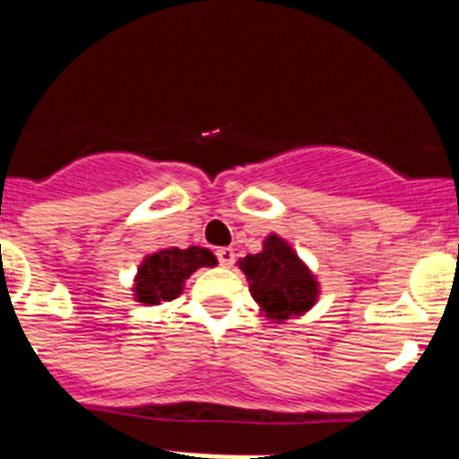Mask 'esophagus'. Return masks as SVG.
<instances>
[{
    "mask_svg": "<svg viewBox=\"0 0 459 459\" xmlns=\"http://www.w3.org/2000/svg\"><path fill=\"white\" fill-rule=\"evenodd\" d=\"M216 255H218V262H221V266H225V269H230V266L234 264V250L232 248H218Z\"/></svg>",
    "mask_w": 459,
    "mask_h": 459,
    "instance_id": "esophagus-1",
    "label": "esophagus"
}]
</instances>
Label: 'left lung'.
Wrapping results in <instances>:
<instances>
[{"label":"left lung","mask_w":459,"mask_h":459,"mask_svg":"<svg viewBox=\"0 0 459 459\" xmlns=\"http://www.w3.org/2000/svg\"><path fill=\"white\" fill-rule=\"evenodd\" d=\"M238 269L246 273L250 294L262 315L275 324L301 317L319 299V282L296 250L278 234H269L262 243V253L238 259Z\"/></svg>","instance_id":"left-lung-1"}]
</instances>
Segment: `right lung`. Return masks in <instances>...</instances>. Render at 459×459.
Returning <instances> with one entry per match:
<instances>
[{
    "mask_svg": "<svg viewBox=\"0 0 459 459\" xmlns=\"http://www.w3.org/2000/svg\"><path fill=\"white\" fill-rule=\"evenodd\" d=\"M218 259L211 250L190 246V248H163L147 255L137 266L133 296L144 306H160L172 301L184 291V282L202 266H216Z\"/></svg>",
    "mask_w": 459,
    "mask_h": 459,
    "instance_id": "obj_1",
    "label": "right lung"
}]
</instances>
